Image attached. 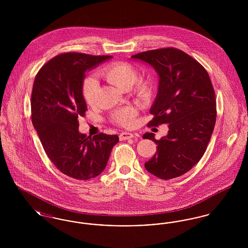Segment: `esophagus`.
<instances>
[{"mask_svg": "<svg viewBox=\"0 0 248 248\" xmlns=\"http://www.w3.org/2000/svg\"><path fill=\"white\" fill-rule=\"evenodd\" d=\"M135 137L134 134L132 133H127V132H123L119 135V139L121 140H130V139H133Z\"/></svg>", "mask_w": 248, "mask_h": 248, "instance_id": "obj_1", "label": "esophagus"}]
</instances>
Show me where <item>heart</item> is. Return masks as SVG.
<instances>
[{
  "label": "heart",
  "mask_w": 248,
  "mask_h": 248,
  "mask_svg": "<svg viewBox=\"0 0 248 248\" xmlns=\"http://www.w3.org/2000/svg\"><path fill=\"white\" fill-rule=\"evenodd\" d=\"M138 70L128 62H111L105 65L99 75L108 83L121 90L129 89L132 94L140 101L149 100L153 94V82L150 78L138 77ZM97 83L93 78H86L82 83V95L88 105H93L95 98ZM136 110L132 108H124L114 111L112 121L121 126L130 127L134 124Z\"/></svg>",
  "instance_id": "obj_1"
}]
</instances>
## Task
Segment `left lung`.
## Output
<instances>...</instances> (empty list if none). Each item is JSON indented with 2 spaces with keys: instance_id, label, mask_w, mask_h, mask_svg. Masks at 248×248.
Here are the masks:
<instances>
[{
  "instance_id": "1",
  "label": "left lung",
  "mask_w": 248,
  "mask_h": 248,
  "mask_svg": "<svg viewBox=\"0 0 248 248\" xmlns=\"http://www.w3.org/2000/svg\"><path fill=\"white\" fill-rule=\"evenodd\" d=\"M158 72L159 91L149 127L168 124L167 136L156 140L153 133L143 138L157 144L145 168L155 177L171 179L187 173L205 153L217 118V103L210 77L200 63L174 47L149 50L132 56Z\"/></svg>"
}]
</instances>
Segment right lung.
I'll return each mask as SVG.
<instances>
[{
    "instance_id": "1",
    "label": "right lung",
    "mask_w": 248,
    "mask_h": 248,
    "mask_svg": "<svg viewBox=\"0 0 248 248\" xmlns=\"http://www.w3.org/2000/svg\"><path fill=\"white\" fill-rule=\"evenodd\" d=\"M110 56L68 52L38 71L31 92V121L48 158L68 177L87 180L106 167L117 135L79 133L78 117L87 109L82 95L84 72Z\"/></svg>"
}]
</instances>
